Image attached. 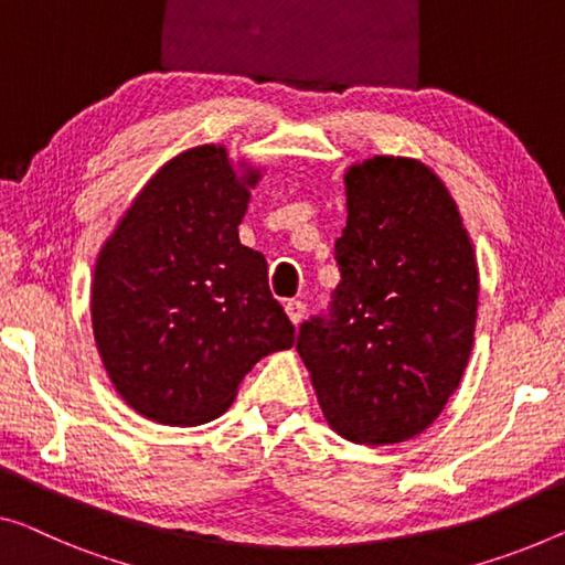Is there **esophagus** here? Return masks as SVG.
I'll return each instance as SVG.
<instances>
[{"label":"esophagus","mask_w":565,"mask_h":565,"mask_svg":"<svg viewBox=\"0 0 565 565\" xmlns=\"http://www.w3.org/2000/svg\"><path fill=\"white\" fill-rule=\"evenodd\" d=\"M286 315H289L294 324H299L307 315V305H305V301H299V299H289V301H286Z\"/></svg>","instance_id":"obj_1"}]
</instances>
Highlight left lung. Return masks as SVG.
Returning <instances> with one entry per match:
<instances>
[{
    "mask_svg": "<svg viewBox=\"0 0 565 565\" xmlns=\"http://www.w3.org/2000/svg\"><path fill=\"white\" fill-rule=\"evenodd\" d=\"M340 284L299 327L319 406L355 444H398L441 414L477 322V260L449 190L414 159L352 167Z\"/></svg>",
    "mask_w": 565,
    "mask_h": 565,
    "instance_id": "left-lung-1",
    "label": "left lung"
}]
</instances>
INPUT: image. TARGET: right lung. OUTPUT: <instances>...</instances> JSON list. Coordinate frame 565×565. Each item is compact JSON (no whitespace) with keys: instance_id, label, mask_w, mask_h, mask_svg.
<instances>
[{"instance_id":"1","label":"right lung","mask_w":565,"mask_h":565,"mask_svg":"<svg viewBox=\"0 0 565 565\" xmlns=\"http://www.w3.org/2000/svg\"><path fill=\"white\" fill-rule=\"evenodd\" d=\"M256 180L235 174L223 147L184 151L151 177L96 260L100 360L157 424L217 418L260 358L297 342L264 254L238 241Z\"/></svg>"}]
</instances>
